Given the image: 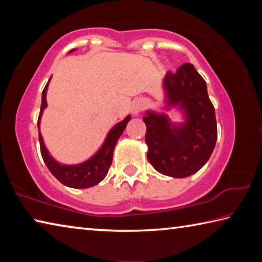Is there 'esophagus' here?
Returning <instances> with one entry per match:
<instances>
[{
	"label": "esophagus",
	"mask_w": 262,
	"mask_h": 262,
	"mask_svg": "<svg viewBox=\"0 0 262 262\" xmlns=\"http://www.w3.org/2000/svg\"><path fill=\"white\" fill-rule=\"evenodd\" d=\"M145 107V101L143 99H136L132 105V111L134 114H139Z\"/></svg>",
	"instance_id": "34e87169"
}]
</instances>
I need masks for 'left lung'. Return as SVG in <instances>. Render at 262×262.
<instances>
[{
    "mask_svg": "<svg viewBox=\"0 0 262 262\" xmlns=\"http://www.w3.org/2000/svg\"><path fill=\"white\" fill-rule=\"evenodd\" d=\"M168 105H179L186 122L171 125L165 114L147 112L148 161L159 173L185 178L200 170L215 148L217 125L207 84L192 63H184L164 78Z\"/></svg>",
    "mask_w": 262,
    "mask_h": 262,
    "instance_id": "left-lung-1",
    "label": "left lung"
}]
</instances>
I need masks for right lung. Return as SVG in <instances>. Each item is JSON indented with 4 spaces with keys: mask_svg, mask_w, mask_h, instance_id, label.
<instances>
[{
    "mask_svg": "<svg viewBox=\"0 0 262 262\" xmlns=\"http://www.w3.org/2000/svg\"><path fill=\"white\" fill-rule=\"evenodd\" d=\"M74 51V50H73ZM72 52V51H70ZM47 82L45 89L42 90V98H41V107L40 113H39L38 118V128L39 123H40V118L42 114L43 108L47 106L46 103V91L48 88ZM130 120V117H128L115 125L112 129L110 130L107 137L104 142L103 147L97 152L94 157H91L89 161L84 162L78 165H62V164L55 162L53 159L50 154H48L47 149L43 144L42 136L39 130V143H40V152L43 162L48 167V170L51 171V173L55 177V178L66 186L72 188H89L92 187L97 184H99L103 180L106 174H107L108 168L112 164L113 159V150L115 144L119 140V137L121 136L123 129H125L128 121Z\"/></svg>",
    "mask_w": 262,
    "mask_h": 262,
    "instance_id": "add662e5",
    "label": "right lung"
}]
</instances>
